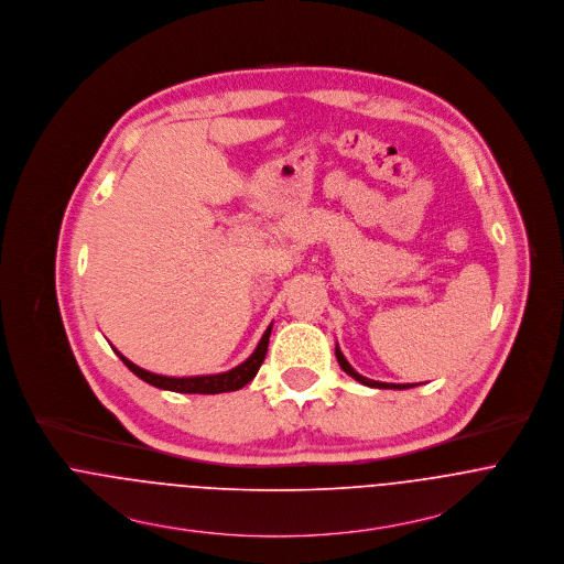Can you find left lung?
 Listing matches in <instances>:
<instances>
[{
  "mask_svg": "<svg viewBox=\"0 0 564 564\" xmlns=\"http://www.w3.org/2000/svg\"><path fill=\"white\" fill-rule=\"evenodd\" d=\"M335 357H337V361H339V368L346 372L348 376H352L355 380H359L361 384H368V387H376V389H411V387H415L413 382L409 384H395V382H378V380H372V378H366V376L359 375V372H355L352 370V366L346 361V357L341 355V350H339V346H335Z\"/></svg>",
  "mask_w": 564,
  "mask_h": 564,
  "instance_id": "obj_1",
  "label": "left lung"
}]
</instances>
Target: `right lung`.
I'll return each instance as SVG.
<instances>
[{
    "mask_svg": "<svg viewBox=\"0 0 564 564\" xmlns=\"http://www.w3.org/2000/svg\"><path fill=\"white\" fill-rule=\"evenodd\" d=\"M270 330H272V324L261 335V339H259V344H257V348H254L251 357L245 364H240L234 370L223 372V375L184 376V378L153 375V372H147V370L138 368L135 364H131L119 350H117V355H119V359L126 364L133 375L142 378L144 382L158 387V389H169V391H177V393H225V391L242 389L259 372V368H261V364L265 359V352H268Z\"/></svg>",
    "mask_w": 564,
    "mask_h": 564,
    "instance_id": "obj_1",
    "label": "right lung"
}]
</instances>
